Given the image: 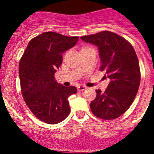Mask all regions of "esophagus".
<instances>
[{
	"label": "esophagus",
	"mask_w": 154,
	"mask_h": 154,
	"mask_svg": "<svg viewBox=\"0 0 154 154\" xmlns=\"http://www.w3.org/2000/svg\"><path fill=\"white\" fill-rule=\"evenodd\" d=\"M87 87L85 86V85H79L77 86V89H78V91H79V92H82V91L85 90V89H86Z\"/></svg>",
	"instance_id": "1"
}]
</instances>
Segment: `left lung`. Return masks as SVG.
<instances>
[{
    "mask_svg": "<svg viewBox=\"0 0 154 154\" xmlns=\"http://www.w3.org/2000/svg\"><path fill=\"white\" fill-rule=\"evenodd\" d=\"M86 43L98 48L100 70L110 79L104 92L96 90L91 102L92 113L106 120L116 119L130 108L138 92L140 71L136 51L125 38L111 31L81 37Z\"/></svg>",
    "mask_w": 154,
    "mask_h": 154,
    "instance_id": "obj_1",
    "label": "left lung"
}]
</instances>
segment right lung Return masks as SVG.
I'll return each instance as SVG.
<instances>
[{
	"mask_svg": "<svg viewBox=\"0 0 154 154\" xmlns=\"http://www.w3.org/2000/svg\"><path fill=\"white\" fill-rule=\"evenodd\" d=\"M79 37L48 31L31 39L20 63L19 78L24 102L38 119L48 124L61 123L70 113L69 96L75 86L65 87L55 79L62 54L75 46Z\"/></svg>",
	"mask_w": 154,
	"mask_h": 154,
	"instance_id": "add662e5",
	"label": "right lung"
}]
</instances>
